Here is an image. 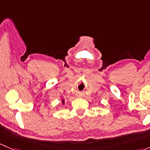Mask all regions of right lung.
<instances>
[{"mask_svg": "<svg viewBox=\"0 0 150 150\" xmlns=\"http://www.w3.org/2000/svg\"><path fill=\"white\" fill-rule=\"evenodd\" d=\"M64 102H64V99H62V104L63 105H64Z\"/></svg>", "mask_w": 150, "mask_h": 150, "instance_id": "1", "label": "right lung"}]
</instances>
